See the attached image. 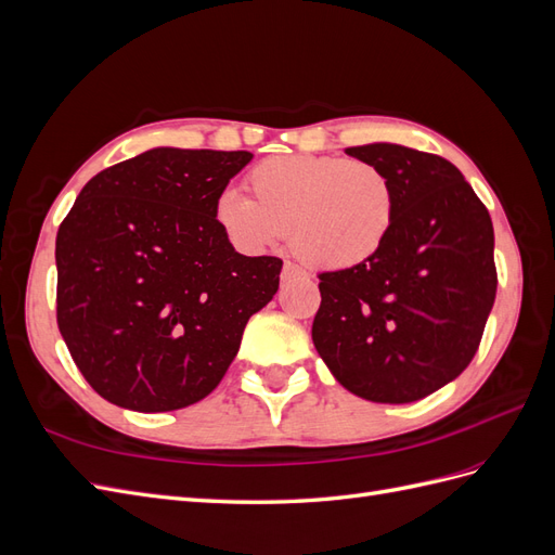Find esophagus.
I'll return each mask as SVG.
<instances>
[{"label":"esophagus","instance_id":"1","mask_svg":"<svg viewBox=\"0 0 555 555\" xmlns=\"http://www.w3.org/2000/svg\"><path fill=\"white\" fill-rule=\"evenodd\" d=\"M300 275H306V273L300 271V268H298L296 263L284 261V266H282V282H287V280H292V278H300Z\"/></svg>","mask_w":555,"mask_h":555}]
</instances>
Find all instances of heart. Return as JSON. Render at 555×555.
<instances>
[{
    "mask_svg": "<svg viewBox=\"0 0 555 555\" xmlns=\"http://www.w3.org/2000/svg\"><path fill=\"white\" fill-rule=\"evenodd\" d=\"M251 198L224 190L215 222L243 251L289 231L294 255L317 271H347L379 255L393 229V184L379 166L328 155H280L247 173Z\"/></svg>",
    "mask_w": 555,
    "mask_h": 555,
    "instance_id": "1",
    "label": "heart"
}]
</instances>
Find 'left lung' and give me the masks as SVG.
<instances>
[{
    "mask_svg": "<svg viewBox=\"0 0 555 555\" xmlns=\"http://www.w3.org/2000/svg\"><path fill=\"white\" fill-rule=\"evenodd\" d=\"M393 184V229L379 255L319 275L312 343L347 391L414 402L477 354L498 273L493 222L451 162L396 143L347 147Z\"/></svg>",
    "mask_w": 555,
    "mask_h": 555,
    "instance_id": "obj_1",
    "label": "left lung"
}]
</instances>
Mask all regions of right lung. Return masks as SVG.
Listing matches in <instances>:
<instances>
[{"label":"right lung","mask_w":555,"mask_h":555,"mask_svg":"<svg viewBox=\"0 0 555 555\" xmlns=\"http://www.w3.org/2000/svg\"><path fill=\"white\" fill-rule=\"evenodd\" d=\"M249 159L147 150L96 173L60 224L57 326L113 405L171 412L206 398L275 296L282 261L238 255L215 222L217 196Z\"/></svg>","instance_id":"right-lung-1"}]
</instances>
